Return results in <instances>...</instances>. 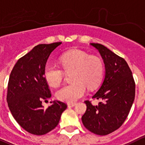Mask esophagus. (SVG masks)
Listing matches in <instances>:
<instances>
[{
	"instance_id": "obj_1",
	"label": "esophagus",
	"mask_w": 145,
	"mask_h": 145,
	"mask_svg": "<svg viewBox=\"0 0 145 145\" xmlns=\"http://www.w3.org/2000/svg\"><path fill=\"white\" fill-rule=\"evenodd\" d=\"M75 105H76L75 103H68V104H67V107H74Z\"/></svg>"
}]
</instances>
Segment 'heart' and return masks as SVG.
I'll list each match as a JSON object with an SVG mask.
<instances>
[{
  "mask_svg": "<svg viewBox=\"0 0 145 145\" xmlns=\"http://www.w3.org/2000/svg\"><path fill=\"white\" fill-rule=\"evenodd\" d=\"M60 62L67 72L73 71L72 83L65 85L57 92V99L72 103L85 95L87 86L94 88L103 78L104 66L101 59L89 56L80 50H72L63 53ZM64 72L57 65L48 63L44 68V78L47 83L53 88H57L64 79Z\"/></svg>",
  "mask_w": 145,
  "mask_h": 145,
  "instance_id": "heart-1",
  "label": "heart"
}]
</instances>
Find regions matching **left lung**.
Returning a JSON list of instances; mask_svg holds the SVG:
<instances>
[{"label":"left lung","instance_id":"1","mask_svg":"<svg viewBox=\"0 0 145 145\" xmlns=\"http://www.w3.org/2000/svg\"><path fill=\"white\" fill-rule=\"evenodd\" d=\"M99 51L105 68L103 82L93 99L100 100L97 105L88 100L82 117L84 126L92 133L107 135L121 127L127 118L135 96V83L132 71L122 57L103 45L90 43Z\"/></svg>","mask_w":145,"mask_h":145}]
</instances>
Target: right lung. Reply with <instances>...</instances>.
Here are the masks:
<instances>
[{
    "mask_svg": "<svg viewBox=\"0 0 145 145\" xmlns=\"http://www.w3.org/2000/svg\"><path fill=\"white\" fill-rule=\"evenodd\" d=\"M61 42L40 44L20 57L12 70L8 85L7 102L16 122L27 132L42 135L59 123L67 105L58 100L50 102L44 109L42 100L51 97L44 78V68L51 53Z\"/></svg>",
    "mask_w": 145,
    "mask_h": 145,
    "instance_id": "obj_1",
    "label": "right lung"
}]
</instances>
